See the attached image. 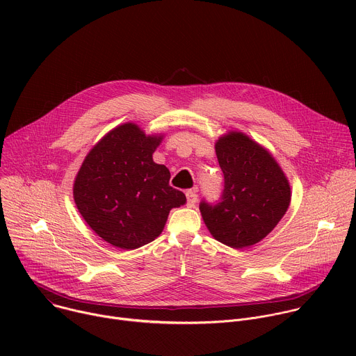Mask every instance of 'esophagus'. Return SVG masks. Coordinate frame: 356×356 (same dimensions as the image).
<instances>
[{"instance_id": "34e87169", "label": "esophagus", "mask_w": 356, "mask_h": 356, "mask_svg": "<svg viewBox=\"0 0 356 356\" xmlns=\"http://www.w3.org/2000/svg\"><path fill=\"white\" fill-rule=\"evenodd\" d=\"M186 198H187V207H194L197 202V193L194 190H187Z\"/></svg>"}]
</instances>
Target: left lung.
Masks as SVG:
<instances>
[{"instance_id": "1", "label": "left lung", "mask_w": 356, "mask_h": 356, "mask_svg": "<svg viewBox=\"0 0 356 356\" xmlns=\"http://www.w3.org/2000/svg\"><path fill=\"white\" fill-rule=\"evenodd\" d=\"M216 152L224 188L214 202H200L202 220L217 241L231 248L255 245L286 214L289 181L269 152L241 132L220 138Z\"/></svg>"}]
</instances>
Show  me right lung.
Here are the masks:
<instances>
[{"label": "right lung", "mask_w": 356, "mask_h": 356, "mask_svg": "<svg viewBox=\"0 0 356 356\" xmlns=\"http://www.w3.org/2000/svg\"><path fill=\"white\" fill-rule=\"evenodd\" d=\"M159 142L135 124H124L90 150L77 173L73 195L80 214L117 248L152 242L169 211L186 202L183 191L169 184V169L152 159Z\"/></svg>", "instance_id": "right-lung-1"}]
</instances>
